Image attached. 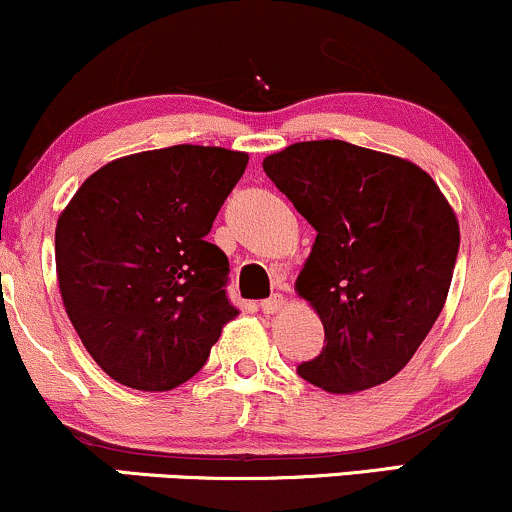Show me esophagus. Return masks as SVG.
Listing matches in <instances>:
<instances>
[{
  "label": "esophagus",
  "mask_w": 512,
  "mask_h": 512,
  "mask_svg": "<svg viewBox=\"0 0 512 512\" xmlns=\"http://www.w3.org/2000/svg\"><path fill=\"white\" fill-rule=\"evenodd\" d=\"M281 305H284V298H281L279 293H274V296L264 298V301L260 303V308H262V313H267V315H274V313H279V310H281Z\"/></svg>",
  "instance_id": "esophagus-1"
}]
</instances>
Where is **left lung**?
Segmentation results:
<instances>
[{
  "instance_id": "1",
  "label": "left lung",
  "mask_w": 512,
  "mask_h": 512,
  "mask_svg": "<svg viewBox=\"0 0 512 512\" xmlns=\"http://www.w3.org/2000/svg\"><path fill=\"white\" fill-rule=\"evenodd\" d=\"M262 168L317 231L296 289L325 346L298 375L327 392L385 383L448 298L460 250L448 199L414 163L339 139L291 144Z\"/></svg>"
}]
</instances>
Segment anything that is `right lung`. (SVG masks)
I'll return each instance as SVG.
<instances>
[{
    "label": "right lung",
    "mask_w": 512,
    "mask_h": 512,
    "mask_svg": "<svg viewBox=\"0 0 512 512\" xmlns=\"http://www.w3.org/2000/svg\"><path fill=\"white\" fill-rule=\"evenodd\" d=\"M248 154L168 146L117 158L57 221L64 308L93 361L134 390H173L207 363L228 301V257L209 243Z\"/></svg>",
    "instance_id": "1"
}]
</instances>
